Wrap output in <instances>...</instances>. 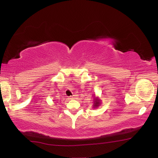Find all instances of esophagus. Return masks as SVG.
<instances>
[{
  "instance_id": "1",
  "label": "esophagus",
  "mask_w": 158,
  "mask_h": 158,
  "mask_svg": "<svg viewBox=\"0 0 158 158\" xmlns=\"http://www.w3.org/2000/svg\"><path fill=\"white\" fill-rule=\"evenodd\" d=\"M74 98H75V95H73V96H69V99H73Z\"/></svg>"
}]
</instances>
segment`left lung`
Returning <instances> with one entry per match:
<instances>
[{
	"label": "left lung",
	"mask_w": 158,
	"mask_h": 158,
	"mask_svg": "<svg viewBox=\"0 0 158 158\" xmlns=\"http://www.w3.org/2000/svg\"><path fill=\"white\" fill-rule=\"evenodd\" d=\"M102 105L101 100L98 97H95V95L93 98V108L97 109L99 106Z\"/></svg>",
	"instance_id": "left-lung-1"
}]
</instances>
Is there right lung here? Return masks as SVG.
<instances>
[{"label":"right lung","mask_w":158,"mask_h":158,"mask_svg":"<svg viewBox=\"0 0 158 158\" xmlns=\"http://www.w3.org/2000/svg\"><path fill=\"white\" fill-rule=\"evenodd\" d=\"M53 101H54V100H53Z\"/></svg>","instance_id":"add662e5"}]
</instances>
